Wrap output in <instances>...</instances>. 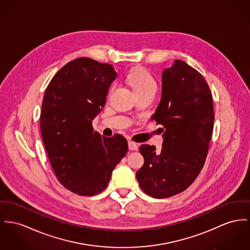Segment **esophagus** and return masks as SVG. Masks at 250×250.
Masks as SVG:
<instances>
[{
  "label": "esophagus",
  "instance_id": "obj_1",
  "mask_svg": "<svg viewBox=\"0 0 250 250\" xmlns=\"http://www.w3.org/2000/svg\"><path fill=\"white\" fill-rule=\"evenodd\" d=\"M128 146H129V150H138V146L136 143H134L133 141H129L128 142Z\"/></svg>",
  "mask_w": 250,
  "mask_h": 250
}]
</instances>
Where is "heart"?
I'll use <instances>...</instances> for the list:
<instances>
[{
  "label": "heart",
  "mask_w": 250,
  "mask_h": 250,
  "mask_svg": "<svg viewBox=\"0 0 250 250\" xmlns=\"http://www.w3.org/2000/svg\"><path fill=\"white\" fill-rule=\"evenodd\" d=\"M127 80H128V83L133 87V91L135 93L147 92V91L156 92L157 90V83L154 78L145 69H142V68L133 69L128 74Z\"/></svg>",
  "instance_id": "1"
}]
</instances>
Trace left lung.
I'll list each match as a JSON object with an SVG mask.
<instances>
[{
	"instance_id": "obj_1",
	"label": "left lung",
	"mask_w": 250,
	"mask_h": 250,
	"mask_svg": "<svg viewBox=\"0 0 250 250\" xmlns=\"http://www.w3.org/2000/svg\"><path fill=\"white\" fill-rule=\"evenodd\" d=\"M162 124V149L141 145L144 165L136 172L142 190L153 198L173 196L194 182L205 164L213 131L212 96L204 77L175 60L162 72L161 100L150 117Z\"/></svg>"
}]
</instances>
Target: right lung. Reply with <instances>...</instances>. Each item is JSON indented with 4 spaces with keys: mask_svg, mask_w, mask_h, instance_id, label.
Returning a JSON list of instances; mask_svg holds the SVG:
<instances>
[{
    "mask_svg": "<svg viewBox=\"0 0 250 250\" xmlns=\"http://www.w3.org/2000/svg\"><path fill=\"white\" fill-rule=\"evenodd\" d=\"M117 76L111 64L80 58L62 67L45 90L42 141L57 178L79 195L101 192L128 151L124 136H101L92 126Z\"/></svg>",
    "mask_w": 250,
    "mask_h": 250,
    "instance_id": "add662e5",
    "label": "right lung"
}]
</instances>
